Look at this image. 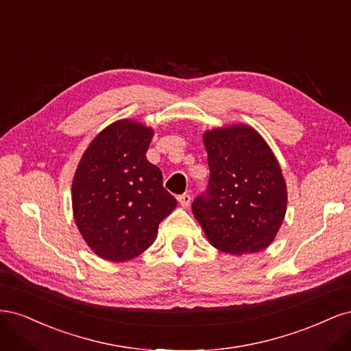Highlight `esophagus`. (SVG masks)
Listing matches in <instances>:
<instances>
[{
	"instance_id": "1",
	"label": "esophagus",
	"mask_w": 351,
	"mask_h": 351,
	"mask_svg": "<svg viewBox=\"0 0 351 351\" xmlns=\"http://www.w3.org/2000/svg\"><path fill=\"white\" fill-rule=\"evenodd\" d=\"M177 199H178V202H180V205H182L183 208H187V206L190 205V202H192V196H190L189 193L180 195Z\"/></svg>"
}]
</instances>
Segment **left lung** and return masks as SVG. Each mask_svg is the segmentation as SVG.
Here are the masks:
<instances>
[{
    "label": "left lung",
    "instance_id": "left-lung-1",
    "mask_svg": "<svg viewBox=\"0 0 351 351\" xmlns=\"http://www.w3.org/2000/svg\"><path fill=\"white\" fill-rule=\"evenodd\" d=\"M204 142L209 182L192 210L208 240L231 254L268 247L287 209V187L277 159L247 125L210 130Z\"/></svg>",
    "mask_w": 351,
    "mask_h": 351
}]
</instances>
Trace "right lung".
<instances>
[{
	"instance_id": "obj_1",
	"label": "right lung",
	"mask_w": 351,
	"mask_h": 351,
	"mask_svg": "<svg viewBox=\"0 0 351 351\" xmlns=\"http://www.w3.org/2000/svg\"><path fill=\"white\" fill-rule=\"evenodd\" d=\"M152 134L136 121L111 124L95 137L74 176V219L84 241L107 261L145 252L177 205L162 186L161 169L146 159Z\"/></svg>"
}]
</instances>
